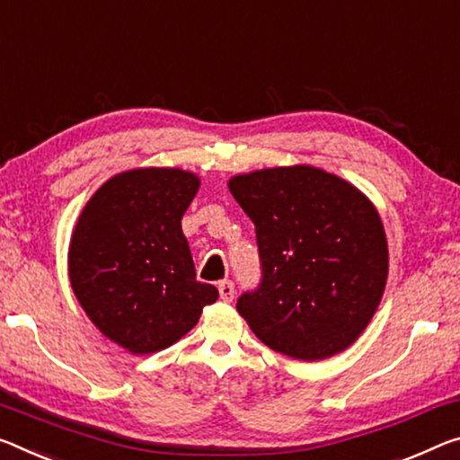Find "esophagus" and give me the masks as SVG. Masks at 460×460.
<instances>
[{"label":"esophagus","instance_id":"obj_1","mask_svg":"<svg viewBox=\"0 0 460 460\" xmlns=\"http://www.w3.org/2000/svg\"><path fill=\"white\" fill-rule=\"evenodd\" d=\"M218 295H221L225 303H231L233 296H235V287H233V282L231 280L218 282Z\"/></svg>","mask_w":460,"mask_h":460}]
</instances>
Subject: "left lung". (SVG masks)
<instances>
[{"instance_id":"1","label":"left lung","mask_w":460,"mask_h":460,"mask_svg":"<svg viewBox=\"0 0 460 460\" xmlns=\"http://www.w3.org/2000/svg\"><path fill=\"white\" fill-rule=\"evenodd\" d=\"M229 190L256 225L258 290L237 311L268 348L315 362L344 352L367 330L389 274L375 204L313 165L239 173Z\"/></svg>"}]
</instances>
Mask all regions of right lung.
<instances>
[{
  "instance_id": "obj_1",
  "label": "right lung",
  "mask_w": 460,
  "mask_h": 460,
  "mask_svg": "<svg viewBox=\"0 0 460 460\" xmlns=\"http://www.w3.org/2000/svg\"><path fill=\"white\" fill-rule=\"evenodd\" d=\"M200 178L180 167H137L104 181L79 215L69 282L92 323L130 354H151L186 335L213 284L196 280L181 217Z\"/></svg>"
}]
</instances>
